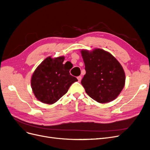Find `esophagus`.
Instances as JSON below:
<instances>
[{
    "label": "esophagus",
    "mask_w": 150,
    "mask_h": 150,
    "mask_svg": "<svg viewBox=\"0 0 150 150\" xmlns=\"http://www.w3.org/2000/svg\"><path fill=\"white\" fill-rule=\"evenodd\" d=\"M77 79H78V81H79V82H80L81 80V76H79L77 77Z\"/></svg>",
    "instance_id": "esophagus-1"
}]
</instances>
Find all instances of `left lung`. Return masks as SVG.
<instances>
[{
  "label": "left lung",
  "instance_id": "obj_1",
  "mask_svg": "<svg viewBox=\"0 0 150 150\" xmlns=\"http://www.w3.org/2000/svg\"><path fill=\"white\" fill-rule=\"evenodd\" d=\"M80 52L86 70L81 83L87 94L101 103L117 98L126 81L121 64L111 53L100 48Z\"/></svg>",
  "mask_w": 150,
  "mask_h": 150
}]
</instances>
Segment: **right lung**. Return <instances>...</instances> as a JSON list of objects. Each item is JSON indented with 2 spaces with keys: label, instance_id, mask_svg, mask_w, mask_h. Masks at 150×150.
I'll return each mask as SVG.
<instances>
[{
  "label": "right lung",
  "instance_id": "add662e5",
  "mask_svg": "<svg viewBox=\"0 0 150 150\" xmlns=\"http://www.w3.org/2000/svg\"><path fill=\"white\" fill-rule=\"evenodd\" d=\"M65 57L48 56L35 69L30 80L31 88L37 99L53 104L67 93L71 84L78 80L70 74L63 64Z\"/></svg>",
  "mask_w": 150,
  "mask_h": 150
}]
</instances>
